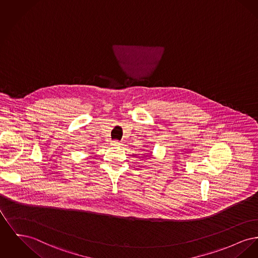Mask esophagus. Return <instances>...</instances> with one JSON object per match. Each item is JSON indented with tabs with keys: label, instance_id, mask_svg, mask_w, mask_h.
Returning <instances> with one entry per match:
<instances>
[{
	"label": "esophagus",
	"instance_id": "obj_1",
	"mask_svg": "<svg viewBox=\"0 0 258 258\" xmlns=\"http://www.w3.org/2000/svg\"><path fill=\"white\" fill-rule=\"evenodd\" d=\"M111 145H113V146H121L122 143H121V141H119V140H112L111 141Z\"/></svg>",
	"mask_w": 258,
	"mask_h": 258
}]
</instances>
